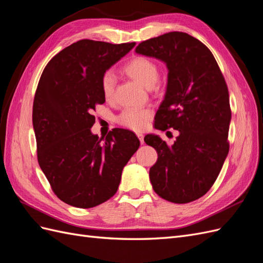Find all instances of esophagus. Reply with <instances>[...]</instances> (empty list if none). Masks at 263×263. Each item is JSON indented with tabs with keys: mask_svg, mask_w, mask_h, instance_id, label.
Returning <instances> with one entry per match:
<instances>
[{
	"mask_svg": "<svg viewBox=\"0 0 263 263\" xmlns=\"http://www.w3.org/2000/svg\"><path fill=\"white\" fill-rule=\"evenodd\" d=\"M137 137H138V138H139V140H140V144H141V145H144V142H145V141H144V135L140 134V133H138V134H137Z\"/></svg>",
	"mask_w": 263,
	"mask_h": 263,
	"instance_id": "obj_1",
	"label": "esophagus"
}]
</instances>
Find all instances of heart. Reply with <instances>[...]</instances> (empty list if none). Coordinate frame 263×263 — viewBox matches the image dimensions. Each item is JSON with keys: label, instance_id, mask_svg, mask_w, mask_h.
Instances as JSON below:
<instances>
[{"label": "heart", "instance_id": "b5f03b06", "mask_svg": "<svg viewBox=\"0 0 263 263\" xmlns=\"http://www.w3.org/2000/svg\"><path fill=\"white\" fill-rule=\"evenodd\" d=\"M123 71L129 78L148 89L155 86L160 77L157 63L144 55H136L127 61L123 67ZM101 89L103 97L106 100L113 98L115 79L112 72H105L103 74L101 79ZM150 117L151 110L148 108H126L117 117V122L127 128L140 132L145 128Z\"/></svg>", "mask_w": 263, "mask_h": 263}]
</instances>
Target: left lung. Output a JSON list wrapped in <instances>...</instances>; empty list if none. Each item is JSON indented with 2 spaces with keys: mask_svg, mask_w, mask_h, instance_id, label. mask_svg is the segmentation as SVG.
<instances>
[{
  "mask_svg": "<svg viewBox=\"0 0 263 263\" xmlns=\"http://www.w3.org/2000/svg\"><path fill=\"white\" fill-rule=\"evenodd\" d=\"M136 52L165 62L168 84L155 127L179 132L172 146L156 135L145 137L158 153L151 184L166 201L193 202L213 186L229 151L232 110L224 76L208 47L182 31L141 42Z\"/></svg>",
  "mask_w": 263,
  "mask_h": 263,
  "instance_id": "8db88e82",
  "label": "left lung"
}]
</instances>
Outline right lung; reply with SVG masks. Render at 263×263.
Here are the masks:
<instances>
[{"label": "right lung", "mask_w": 263, "mask_h": 263, "mask_svg": "<svg viewBox=\"0 0 263 263\" xmlns=\"http://www.w3.org/2000/svg\"><path fill=\"white\" fill-rule=\"evenodd\" d=\"M135 45L82 39L55 54L39 79L33 104L38 163L53 193L74 208L109 200L139 148L130 130L115 128L103 142L91 133L93 110L105 102L101 79Z\"/></svg>", "instance_id": "add662e5"}]
</instances>
